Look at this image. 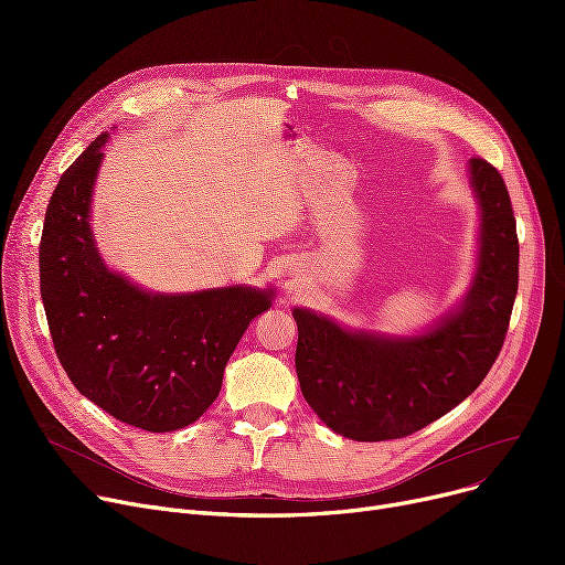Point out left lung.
Here are the masks:
<instances>
[{"label":"left lung","mask_w":565,"mask_h":565,"mask_svg":"<svg viewBox=\"0 0 565 565\" xmlns=\"http://www.w3.org/2000/svg\"><path fill=\"white\" fill-rule=\"evenodd\" d=\"M469 173L481 205L479 270L462 307L435 330L390 341L292 311L302 394L343 437L384 441L426 428L477 390L499 358L518 295V228L501 173L483 158L469 160Z\"/></svg>","instance_id":"obj_1"}]
</instances>
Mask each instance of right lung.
Masks as SVG:
<instances>
[{"label": "right lung", "instance_id": "1", "mask_svg": "<svg viewBox=\"0 0 565 565\" xmlns=\"http://www.w3.org/2000/svg\"><path fill=\"white\" fill-rule=\"evenodd\" d=\"M107 135L62 173L41 245V298L54 352L75 390L148 433L194 424L222 390L224 366L273 290L151 295L109 273L88 228Z\"/></svg>", "mask_w": 565, "mask_h": 565}]
</instances>
